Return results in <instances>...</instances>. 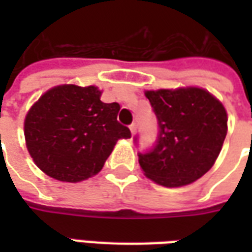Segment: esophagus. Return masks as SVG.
Wrapping results in <instances>:
<instances>
[{"label":"esophagus","mask_w":252,"mask_h":252,"mask_svg":"<svg viewBox=\"0 0 252 252\" xmlns=\"http://www.w3.org/2000/svg\"><path fill=\"white\" fill-rule=\"evenodd\" d=\"M129 129H131L132 135H135V133H136V131H137V126L135 124V123H133V124H131V126H129Z\"/></svg>","instance_id":"34e87169"}]
</instances>
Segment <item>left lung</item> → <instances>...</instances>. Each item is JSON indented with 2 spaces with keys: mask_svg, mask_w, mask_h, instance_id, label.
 Listing matches in <instances>:
<instances>
[{
  "mask_svg": "<svg viewBox=\"0 0 252 252\" xmlns=\"http://www.w3.org/2000/svg\"><path fill=\"white\" fill-rule=\"evenodd\" d=\"M158 117V143L139 154L144 175L158 185L181 188L212 169L227 136L228 116L220 99L197 86L146 90Z\"/></svg>",
  "mask_w": 252,
  "mask_h": 252,
  "instance_id": "8db88e82",
  "label": "left lung"
}]
</instances>
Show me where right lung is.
Here are the masks:
<instances>
[{"label": "right lung", "instance_id": "right-lung-1", "mask_svg": "<svg viewBox=\"0 0 252 252\" xmlns=\"http://www.w3.org/2000/svg\"><path fill=\"white\" fill-rule=\"evenodd\" d=\"M97 86L58 85L41 95L24 120L27 150L54 180L77 184L98 174L120 139L131 131L117 121L120 105L101 101Z\"/></svg>", "mask_w": 252, "mask_h": 252}]
</instances>
